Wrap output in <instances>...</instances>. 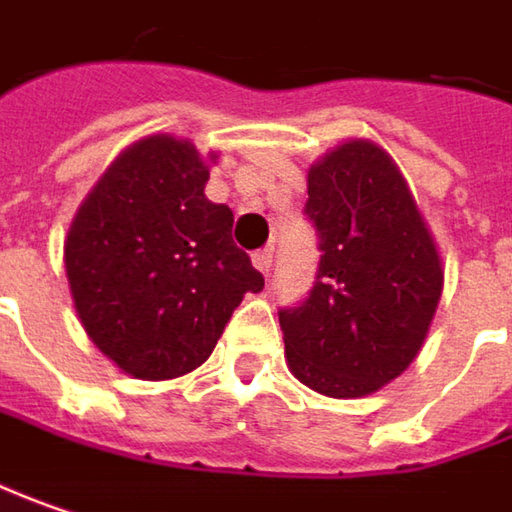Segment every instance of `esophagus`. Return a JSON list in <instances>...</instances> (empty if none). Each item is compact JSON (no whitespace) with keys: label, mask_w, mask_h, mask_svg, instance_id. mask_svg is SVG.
<instances>
[{"label":"esophagus","mask_w":512,"mask_h":512,"mask_svg":"<svg viewBox=\"0 0 512 512\" xmlns=\"http://www.w3.org/2000/svg\"><path fill=\"white\" fill-rule=\"evenodd\" d=\"M252 263H255L257 272H263V275H269V269H272V249H260L252 255Z\"/></svg>","instance_id":"34e87169"}]
</instances>
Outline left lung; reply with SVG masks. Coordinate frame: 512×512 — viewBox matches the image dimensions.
Segmentation results:
<instances>
[{"label":"left lung","instance_id":"1","mask_svg":"<svg viewBox=\"0 0 512 512\" xmlns=\"http://www.w3.org/2000/svg\"><path fill=\"white\" fill-rule=\"evenodd\" d=\"M321 263L309 298L280 309L286 364L329 398L387 387L430 332L444 269L410 186L381 145L349 140L306 177Z\"/></svg>","mask_w":512,"mask_h":512}]
</instances>
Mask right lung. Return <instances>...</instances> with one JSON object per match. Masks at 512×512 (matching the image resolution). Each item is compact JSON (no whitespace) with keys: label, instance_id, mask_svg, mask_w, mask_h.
I'll use <instances>...</instances> for the list:
<instances>
[{"label":"right lung","instance_id":"right-lung-1","mask_svg":"<svg viewBox=\"0 0 512 512\" xmlns=\"http://www.w3.org/2000/svg\"><path fill=\"white\" fill-rule=\"evenodd\" d=\"M206 180L194 143L145 137L105 168L68 229L65 275L79 321L134 378L200 367L243 295L263 289L234 246L232 209L203 194Z\"/></svg>","mask_w":512,"mask_h":512}]
</instances>
